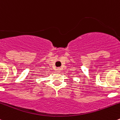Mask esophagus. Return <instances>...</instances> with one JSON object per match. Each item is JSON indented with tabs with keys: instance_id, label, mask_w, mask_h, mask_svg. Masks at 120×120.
I'll use <instances>...</instances> for the list:
<instances>
[{
	"instance_id": "34e87169",
	"label": "esophagus",
	"mask_w": 120,
	"mask_h": 120,
	"mask_svg": "<svg viewBox=\"0 0 120 120\" xmlns=\"http://www.w3.org/2000/svg\"><path fill=\"white\" fill-rule=\"evenodd\" d=\"M57 71L58 72H60V68H57Z\"/></svg>"
}]
</instances>
